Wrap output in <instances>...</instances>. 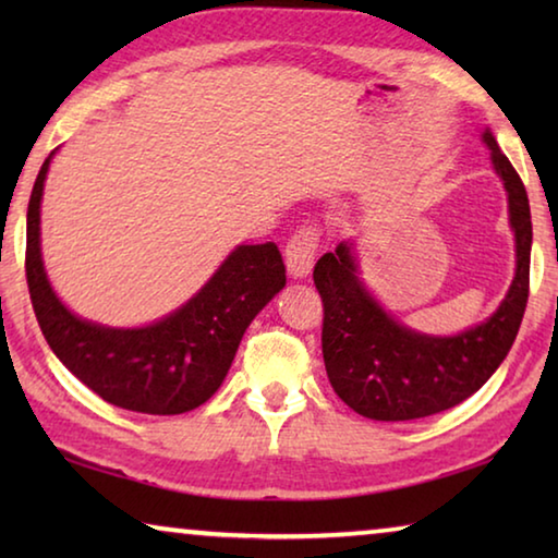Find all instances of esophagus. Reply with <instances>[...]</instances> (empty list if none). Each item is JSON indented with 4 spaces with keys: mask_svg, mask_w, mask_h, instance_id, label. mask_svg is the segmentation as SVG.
I'll list each match as a JSON object with an SVG mask.
<instances>
[{
    "mask_svg": "<svg viewBox=\"0 0 558 558\" xmlns=\"http://www.w3.org/2000/svg\"><path fill=\"white\" fill-rule=\"evenodd\" d=\"M317 233L300 229L286 245V266L292 278H307L317 256Z\"/></svg>",
    "mask_w": 558,
    "mask_h": 558,
    "instance_id": "34e87169",
    "label": "esophagus"
}]
</instances>
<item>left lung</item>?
<instances>
[{"mask_svg":"<svg viewBox=\"0 0 558 558\" xmlns=\"http://www.w3.org/2000/svg\"><path fill=\"white\" fill-rule=\"evenodd\" d=\"M489 162L505 186L514 233V278L499 307L456 335H428L403 325L369 290L356 241L337 243L315 266L323 295V356L335 393L372 421H413L452 409L475 393L505 362L529 298L532 214L522 179L483 130Z\"/></svg>","mask_w":558,"mask_h":558,"instance_id":"left-lung-1","label":"left lung"}]
</instances>
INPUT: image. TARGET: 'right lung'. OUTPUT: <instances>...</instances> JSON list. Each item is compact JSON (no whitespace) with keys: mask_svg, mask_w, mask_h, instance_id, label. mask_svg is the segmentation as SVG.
<instances>
[{"mask_svg":"<svg viewBox=\"0 0 558 558\" xmlns=\"http://www.w3.org/2000/svg\"><path fill=\"white\" fill-rule=\"evenodd\" d=\"M53 155L39 169L26 211V282L46 342L102 401L153 415L194 411L219 391L245 329L286 288L278 245H235L192 298L155 323H93L69 310L44 266L41 199Z\"/></svg>","mask_w":558,"mask_h":558,"instance_id":"obj_1","label":"right lung"}]
</instances>
